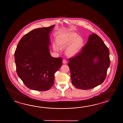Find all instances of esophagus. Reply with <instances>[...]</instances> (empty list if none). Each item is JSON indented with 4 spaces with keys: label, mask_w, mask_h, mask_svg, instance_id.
Segmentation results:
<instances>
[{
    "label": "esophagus",
    "mask_w": 123,
    "mask_h": 123,
    "mask_svg": "<svg viewBox=\"0 0 123 123\" xmlns=\"http://www.w3.org/2000/svg\"><path fill=\"white\" fill-rule=\"evenodd\" d=\"M67 62L65 59H64L63 60V63H64V64H67Z\"/></svg>",
    "instance_id": "obj_1"
}]
</instances>
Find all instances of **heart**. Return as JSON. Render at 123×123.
Segmentation results:
<instances>
[{
	"instance_id": "b5f03b06",
	"label": "heart",
	"mask_w": 123,
	"mask_h": 123,
	"mask_svg": "<svg viewBox=\"0 0 123 123\" xmlns=\"http://www.w3.org/2000/svg\"><path fill=\"white\" fill-rule=\"evenodd\" d=\"M57 44L53 43V49L59 51L61 48H66L65 54L69 57L77 55L80 52L84 44V40L81 37L74 32L62 34L58 36Z\"/></svg>"
}]
</instances>
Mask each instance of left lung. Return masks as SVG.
Instances as JSON below:
<instances>
[{
	"label": "left lung",
	"mask_w": 123,
	"mask_h": 123,
	"mask_svg": "<svg viewBox=\"0 0 123 123\" xmlns=\"http://www.w3.org/2000/svg\"><path fill=\"white\" fill-rule=\"evenodd\" d=\"M68 61L73 85L82 90L92 89L105 79L110 63V51L102 39L92 33L80 53Z\"/></svg>",
	"instance_id": "8db88e82"
}]
</instances>
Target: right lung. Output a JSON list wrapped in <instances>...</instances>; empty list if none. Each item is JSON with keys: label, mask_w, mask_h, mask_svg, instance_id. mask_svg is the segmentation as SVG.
<instances>
[{"label": "right lung", "mask_w": 123, "mask_h": 123, "mask_svg": "<svg viewBox=\"0 0 123 123\" xmlns=\"http://www.w3.org/2000/svg\"><path fill=\"white\" fill-rule=\"evenodd\" d=\"M55 25L35 29L24 36L16 48L14 59L19 77L29 89L46 91L52 86L55 73L62 58L51 57L50 34Z\"/></svg>", "instance_id": "right-lung-1"}]
</instances>
